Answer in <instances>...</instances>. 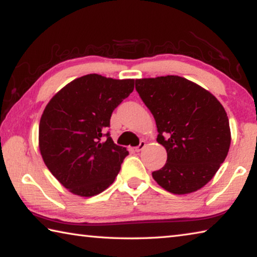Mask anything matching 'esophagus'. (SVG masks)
<instances>
[{
    "label": "esophagus",
    "instance_id": "obj_1",
    "mask_svg": "<svg viewBox=\"0 0 257 257\" xmlns=\"http://www.w3.org/2000/svg\"><path fill=\"white\" fill-rule=\"evenodd\" d=\"M146 147V142L145 141H140V144H139L138 147H136V151L137 153H140V151L144 149Z\"/></svg>",
    "mask_w": 257,
    "mask_h": 257
}]
</instances>
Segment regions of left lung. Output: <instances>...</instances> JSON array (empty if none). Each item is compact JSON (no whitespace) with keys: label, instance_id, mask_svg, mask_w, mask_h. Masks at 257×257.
<instances>
[{"label":"left lung","instance_id":"1","mask_svg":"<svg viewBox=\"0 0 257 257\" xmlns=\"http://www.w3.org/2000/svg\"><path fill=\"white\" fill-rule=\"evenodd\" d=\"M136 90L156 120L167 161L153 172L168 192L186 195L213 179L228 155L229 118L215 96L187 78L136 79Z\"/></svg>","mask_w":257,"mask_h":257}]
</instances>
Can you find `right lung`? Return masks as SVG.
Listing matches in <instances>:
<instances>
[{
    "mask_svg": "<svg viewBox=\"0 0 257 257\" xmlns=\"http://www.w3.org/2000/svg\"><path fill=\"white\" fill-rule=\"evenodd\" d=\"M133 89L134 79L90 74L67 84L46 104L39 127L42 158L74 195H99L119 173L128 151L113 144L106 130Z\"/></svg>",
    "mask_w": 257,
    "mask_h": 257,
    "instance_id": "obj_1",
    "label": "right lung"
}]
</instances>
